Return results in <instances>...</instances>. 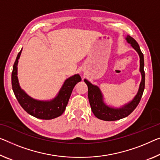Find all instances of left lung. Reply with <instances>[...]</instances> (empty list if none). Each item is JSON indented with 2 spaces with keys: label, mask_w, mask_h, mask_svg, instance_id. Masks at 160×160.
<instances>
[{
  "label": "left lung",
  "mask_w": 160,
  "mask_h": 160,
  "mask_svg": "<svg viewBox=\"0 0 160 160\" xmlns=\"http://www.w3.org/2000/svg\"><path fill=\"white\" fill-rule=\"evenodd\" d=\"M127 42L132 45L135 50L137 51L140 58V68L139 71L142 74V82L140 83L138 93L134 99L129 104L124 105L119 109L111 108L106 105L103 102V97L99 88L97 86H94L87 79H84V82L88 87V98L89 101L92 111L94 113L96 117L104 121H116L122 118L127 117L136 109L141 98L143 94L144 86H145V73L144 71V55L142 53L139 44L134 39L130 36H127L126 38Z\"/></svg>",
  "instance_id": "left-lung-1"
}]
</instances>
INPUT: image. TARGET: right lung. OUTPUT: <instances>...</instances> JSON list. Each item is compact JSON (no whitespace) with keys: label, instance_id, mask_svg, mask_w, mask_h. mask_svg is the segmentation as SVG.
Listing matches in <instances>:
<instances>
[{"label":"right lung","instance_id":"obj_1","mask_svg":"<svg viewBox=\"0 0 160 160\" xmlns=\"http://www.w3.org/2000/svg\"><path fill=\"white\" fill-rule=\"evenodd\" d=\"M21 51L22 49L15 61L11 74L12 88L18 103L28 114L38 119H52L61 116L65 111L73 88L78 82H81L82 78L78 74H76L67 78L57 97L53 100L43 102L32 99L21 89L17 77V65Z\"/></svg>","mask_w":160,"mask_h":160}]
</instances>
